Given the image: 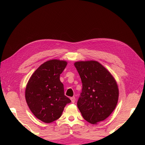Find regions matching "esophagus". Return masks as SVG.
<instances>
[{
    "mask_svg": "<svg viewBox=\"0 0 145 145\" xmlns=\"http://www.w3.org/2000/svg\"><path fill=\"white\" fill-rule=\"evenodd\" d=\"M71 102H72V103H75V101H76V99H75V97H71Z\"/></svg>",
    "mask_w": 145,
    "mask_h": 145,
    "instance_id": "34e87169",
    "label": "esophagus"
}]
</instances>
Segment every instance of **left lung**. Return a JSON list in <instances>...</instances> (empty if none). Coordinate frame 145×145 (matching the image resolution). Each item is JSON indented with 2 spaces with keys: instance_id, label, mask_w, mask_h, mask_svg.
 <instances>
[{
  "instance_id": "left-lung-1",
  "label": "left lung",
  "mask_w": 145,
  "mask_h": 145,
  "mask_svg": "<svg viewBox=\"0 0 145 145\" xmlns=\"http://www.w3.org/2000/svg\"><path fill=\"white\" fill-rule=\"evenodd\" d=\"M82 83L77 107L83 118L91 124L106 119L114 110L118 88L112 74L97 61L74 63Z\"/></svg>"
}]
</instances>
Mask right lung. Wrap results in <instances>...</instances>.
Here are the masks:
<instances>
[{
  "label": "right lung",
  "mask_w": 145,
  "mask_h": 145,
  "mask_svg": "<svg viewBox=\"0 0 145 145\" xmlns=\"http://www.w3.org/2000/svg\"><path fill=\"white\" fill-rule=\"evenodd\" d=\"M67 62L53 59L43 63L33 74L26 86L25 99L31 111L40 120L49 123L60 117L67 103L60 74Z\"/></svg>",
  "instance_id": "obj_1"
}]
</instances>
